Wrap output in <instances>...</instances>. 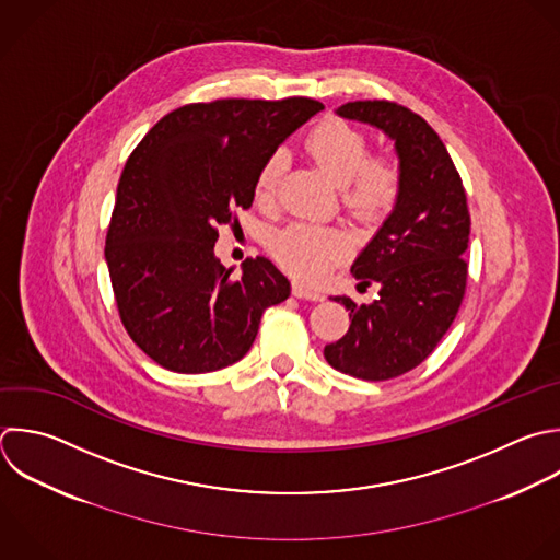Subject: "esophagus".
Here are the masks:
<instances>
[{"label": "esophagus", "mask_w": 560, "mask_h": 560, "mask_svg": "<svg viewBox=\"0 0 560 560\" xmlns=\"http://www.w3.org/2000/svg\"><path fill=\"white\" fill-rule=\"evenodd\" d=\"M293 295L300 298V300H311V302H322V300H324V295H322L319 291L308 289V287L302 284V282H295V284H293Z\"/></svg>", "instance_id": "1"}]
</instances>
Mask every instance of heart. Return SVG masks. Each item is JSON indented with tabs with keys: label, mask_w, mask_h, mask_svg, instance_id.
Returning <instances> with one entry per match:
<instances>
[{
	"label": "heart",
	"mask_w": 560,
	"mask_h": 560,
	"mask_svg": "<svg viewBox=\"0 0 560 560\" xmlns=\"http://www.w3.org/2000/svg\"><path fill=\"white\" fill-rule=\"evenodd\" d=\"M308 155L341 186L343 206L361 221L385 217L400 197L402 175L389 155H370L368 136L339 118H326L306 136ZM284 151H273L256 175V197L271 201L287 171ZM276 260L295 278L322 282L350 249L348 236L328 225L291 223L269 238Z\"/></svg>",
	"instance_id": "1"
}]
</instances>
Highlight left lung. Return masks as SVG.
I'll list each match as a JSON object with an SVG mask.
<instances>
[{
  "label": "left lung",
  "instance_id": "1",
  "mask_svg": "<svg viewBox=\"0 0 560 560\" xmlns=\"http://www.w3.org/2000/svg\"><path fill=\"white\" fill-rule=\"evenodd\" d=\"M337 116L394 140L400 197L352 262L359 287L376 282L372 304L332 298L350 311L348 332L324 348L326 361L363 381L396 378L420 365L453 324L468 278L470 214L453 160L438 133L389 101H354Z\"/></svg>",
  "mask_w": 560,
  "mask_h": 560
}]
</instances>
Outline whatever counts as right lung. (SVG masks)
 Instances as JSON below:
<instances>
[{"label": "right lung", "mask_w": 560, "mask_h": 560, "mask_svg": "<svg viewBox=\"0 0 560 560\" xmlns=\"http://www.w3.org/2000/svg\"><path fill=\"white\" fill-rule=\"evenodd\" d=\"M324 105L311 98L192 103L164 116L118 182L105 258L129 337L162 368L203 374L252 348L291 284L262 256L232 278L219 225L247 210L262 162Z\"/></svg>", "instance_id": "1"}]
</instances>
